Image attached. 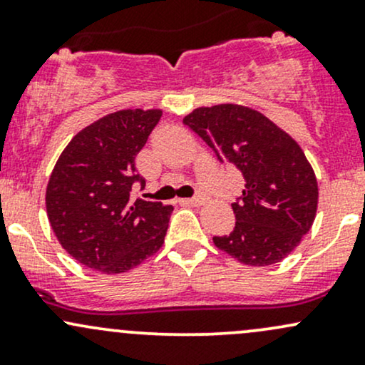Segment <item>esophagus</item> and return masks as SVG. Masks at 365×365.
Masks as SVG:
<instances>
[{
    "label": "esophagus",
    "mask_w": 365,
    "mask_h": 365,
    "mask_svg": "<svg viewBox=\"0 0 365 365\" xmlns=\"http://www.w3.org/2000/svg\"><path fill=\"white\" fill-rule=\"evenodd\" d=\"M204 200H206L204 199V195H195V197H192V199H185L183 202L190 204V206H202Z\"/></svg>",
    "instance_id": "1"
}]
</instances>
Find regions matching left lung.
I'll return each instance as SVG.
<instances>
[{"label":"left lung","instance_id":"left-lung-1","mask_svg":"<svg viewBox=\"0 0 365 365\" xmlns=\"http://www.w3.org/2000/svg\"><path fill=\"white\" fill-rule=\"evenodd\" d=\"M221 163L240 170L245 188L233 202V232L215 237L220 250L247 266L283 261L316 220L317 180L290 133L257 110L223 103L195 108L183 118Z\"/></svg>","mask_w":365,"mask_h":365}]
</instances>
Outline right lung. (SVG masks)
<instances>
[{"instance_id": "right-lung-1", "label": "right lung", "mask_w": 365, "mask_h": 365, "mask_svg": "<svg viewBox=\"0 0 365 365\" xmlns=\"http://www.w3.org/2000/svg\"><path fill=\"white\" fill-rule=\"evenodd\" d=\"M161 110H120L82 128L54 165L46 211L54 235L75 261L104 274L133 269L161 249L173 206L137 199L144 178L135 156Z\"/></svg>"}]
</instances>
